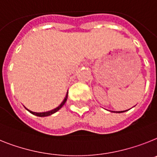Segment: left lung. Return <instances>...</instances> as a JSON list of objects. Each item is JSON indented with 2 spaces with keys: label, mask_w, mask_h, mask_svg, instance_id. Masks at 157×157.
<instances>
[{
  "label": "left lung",
  "mask_w": 157,
  "mask_h": 157,
  "mask_svg": "<svg viewBox=\"0 0 157 157\" xmlns=\"http://www.w3.org/2000/svg\"><path fill=\"white\" fill-rule=\"evenodd\" d=\"M126 111H127V110H126ZM126 111H120V112H117V113H124V112H126Z\"/></svg>",
  "instance_id": "8db88e82"
}]
</instances>
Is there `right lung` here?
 Segmentation results:
<instances>
[{
	"mask_svg": "<svg viewBox=\"0 0 157 157\" xmlns=\"http://www.w3.org/2000/svg\"><path fill=\"white\" fill-rule=\"evenodd\" d=\"M67 98H68V92H67V94H66V96H65V97H64V101H63L62 102H61V104H60V105H59L58 107H56V109H52V110H50V111L44 112V113H35V112H32V111H30V110H29V109H26V108H25V109H27L28 111L29 112V113H31L32 114H33V115H35V116H37V117H48V116L52 115V114H53V113H56V112L58 111V110H60V109H61V108H62L63 105H64V103H65V102H66Z\"/></svg>",
	"mask_w": 157,
	"mask_h": 157,
	"instance_id": "right-lung-1",
	"label": "right lung"
}]
</instances>
